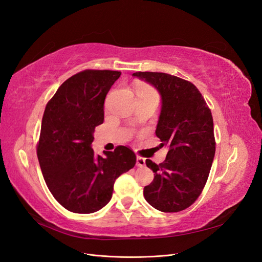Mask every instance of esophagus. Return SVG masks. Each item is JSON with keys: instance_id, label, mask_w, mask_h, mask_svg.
Segmentation results:
<instances>
[{"instance_id": "1", "label": "esophagus", "mask_w": 262, "mask_h": 262, "mask_svg": "<svg viewBox=\"0 0 262 262\" xmlns=\"http://www.w3.org/2000/svg\"><path fill=\"white\" fill-rule=\"evenodd\" d=\"M137 166H138V167H144V166H145V158L138 156L137 157Z\"/></svg>"}]
</instances>
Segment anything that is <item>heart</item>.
I'll return each mask as SVG.
<instances>
[{"mask_svg": "<svg viewBox=\"0 0 262 262\" xmlns=\"http://www.w3.org/2000/svg\"><path fill=\"white\" fill-rule=\"evenodd\" d=\"M137 93H138V95H143V96L157 98V94L152 89V87H149V86L144 85V84H139L137 86Z\"/></svg>", "mask_w": 262, "mask_h": 262, "instance_id": "heart-1", "label": "heart"}]
</instances>
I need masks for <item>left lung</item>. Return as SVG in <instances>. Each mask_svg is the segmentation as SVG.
I'll return each instance as SVG.
<instances>
[{"mask_svg":"<svg viewBox=\"0 0 262 262\" xmlns=\"http://www.w3.org/2000/svg\"><path fill=\"white\" fill-rule=\"evenodd\" d=\"M134 77L153 85L162 98L156 136L168 147L165 161L146 160L154 179L144 187L145 200L158 211L179 212L202 192L215 154L211 110L196 87L160 72H136Z\"/></svg>","mask_w":262,"mask_h":262,"instance_id":"left-lung-1","label":"left lung"}]
</instances>
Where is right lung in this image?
Returning a JSON list of instances; mask_svg holds the SVG:
<instances>
[{
  "label": "right lung",
  "mask_w": 262,
  "mask_h": 262,
  "mask_svg": "<svg viewBox=\"0 0 262 262\" xmlns=\"http://www.w3.org/2000/svg\"><path fill=\"white\" fill-rule=\"evenodd\" d=\"M121 72L85 70L63 83L46 106L37 147L50 192L63 208L94 213L110 201L116 179L129 171L137 156L119 145L105 156L92 148L94 131L104 122L106 95Z\"/></svg>",
  "instance_id": "1"
}]
</instances>
